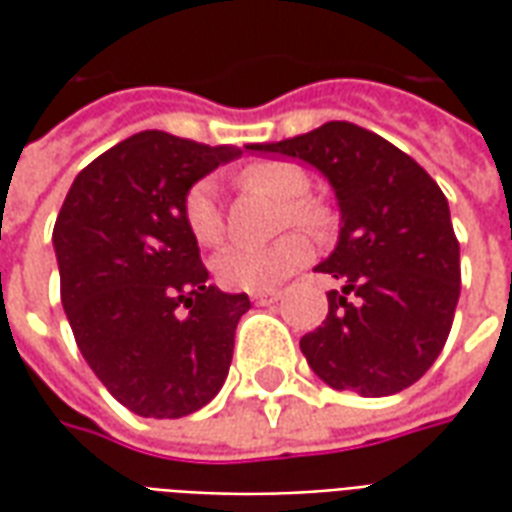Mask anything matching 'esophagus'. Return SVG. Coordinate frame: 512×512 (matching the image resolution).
Here are the masks:
<instances>
[{
	"mask_svg": "<svg viewBox=\"0 0 512 512\" xmlns=\"http://www.w3.org/2000/svg\"><path fill=\"white\" fill-rule=\"evenodd\" d=\"M252 301H255V304H260V307H266V304H274V301H279V293L277 290H271V293H255V296H252Z\"/></svg>",
	"mask_w": 512,
	"mask_h": 512,
	"instance_id": "1",
	"label": "esophagus"
}]
</instances>
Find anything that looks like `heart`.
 Returning <instances> with one entry per match:
<instances>
[{
  "label": "heart",
  "mask_w": 512,
  "mask_h": 512,
  "mask_svg": "<svg viewBox=\"0 0 512 512\" xmlns=\"http://www.w3.org/2000/svg\"><path fill=\"white\" fill-rule=\"evenodd\" d=\"M241 180L246 186H263L279 197H290L285 219H282L285 224H296L307 233H321L329 222V213L321 202L304 197V191L310 189V178L293 161H255L241 169ZM183 222L202 246H216L222 241L224 213L216 180L202 178L186 191ZM307 255H310V246L296 233L282 235L266 246L233 244L213 257V274L222 288L257 293V290L279 285L307 260Z\"/></svg>",
  "instance_id": "1"
}]
</instances>
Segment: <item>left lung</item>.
Returning a JSON list of instances; mask_svg holds the SVG:
<instances>
[{"label":"left lung","mask_w":512,"mask_h":512,"mask_svg":"<svg viewBox=\"0 0 512 512\" xmlns=\"http://www.w3.org/2000/svg\"><path fill=\"white\" fill-rule=\"evenodd\" d=\"M249 150L307 161L340 202V241L318 271L345 288L329 290L326 321L301 337L315 376L365 397L419 381L461 296V246L439 183L384 136L345 120Z\"/></svg>","instance_id":"left-lung-1"}]
</instances>
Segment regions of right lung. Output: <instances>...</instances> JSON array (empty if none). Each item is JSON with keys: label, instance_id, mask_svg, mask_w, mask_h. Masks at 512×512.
I'll return each instance as SVG.
<instances>
[{"label": "right lung", "instance_id": "add662e5", "mask_svg": "<svg viewBox=\"0 0 512 512\" xmlns=\"http://www.w3.org/2000/svg\"><path fill=\"white\" fill-rule=\"evenodd\" d=\"M241 153L142 131L90 161L57 213L60 296L76 345L139 417H186L227 378L235 326L252 304L208 282L183 197Z\"/></svg>", "mask_w": 512, "mask_h": 512}]
</instances>
